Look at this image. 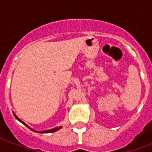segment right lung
<instances>
[{
  "label": "right lung",
  "mask_w": 152,
  "mask_h": 152,
  "mask_svg": "<svg viewBox=\"0 0 152 152\" xmlns=\"http://www.w3.org/2000/svg\"><path fill=\"white\" fill-rule=\"evenodd\" d=\"M13 114H14V116H15V118H16V119H17V120L19 121H20V122H21V123H23V125H26V126H27V127H28V128H29L30 129H31V130H32V131H34V132H36V131H34V130H33V129H31V128H30L29 126H28V125H26V124H25V123L23 122V121H22L20 120V118H18L17 116L15 115V113H13ZM60 129H61V126H60V127L54 128V129H53L46 130V131H42V132H41V133H49V132H56V131H57V130H59Z\"/></svg>",
  "instance_id": "right-lung-1"
}]
</instances>
